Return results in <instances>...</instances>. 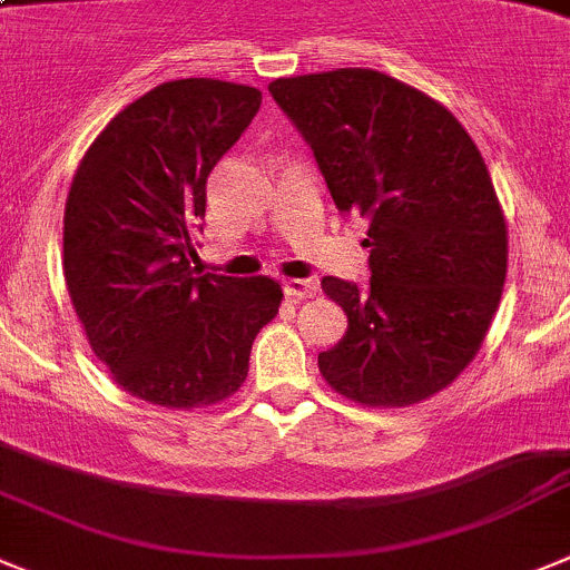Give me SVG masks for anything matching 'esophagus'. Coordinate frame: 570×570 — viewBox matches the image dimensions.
Returning a JSON list of instances; mask_svg holds the SVG:
<instances>
[{
  "label": "esophagus",
  "instance_id": "obj_1",
  "mask_svg": "<svg viewBox=\"0 0 570 570\" xmlns=\"http://www.w3.org/2000/svg\"><path fill=\"white\" fill-rule=\"evenodd\" d=\"M285 294H288L291 299H313V296H316V282L291 279V282H285Z\"/></svg>",
  "mask_w": 570,
  "mask_h": 570
}]
</instances>
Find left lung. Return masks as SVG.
<instances>
[{"label": "left lung", "instance_id": "8db88e82", "mask_svg": "<svg viewBox=\"0 0 570 570\" xmlns=\"http://www.w3.org/2000/svg\"><path fill=\"white\" fill-rule=\"evenodd\" d=\"M268 90L338 212L370 220L367 288L322 279L347 331L320 353V373L356 404L432 399L474 358L505 282L509 232L478 146L446 107L379 70L276 78Z\"/></svg>", "mask_w": 570, "mask_h": 570}]
</instances>
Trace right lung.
Masks as SVG:
<instances>
[{
  "mask_svg": "<svg viewBox=\"0 0 570 570\" xmlns=\"http://www.w3.org/2000/svg\"><path fill=\"white\" fill-rule=\"evenodd\" d=\"M263 92L214 78L166 81L92 140L65 206V282L92 353L129 395L166 410L220 404L279 311L268 276L191 274L206 180Z\"/></svg>",
  "mask_w": 570,
  "mask_h": 570,
  "instance_id": "right-lung-1",
  "label": "right lung"
}]
</instances>
